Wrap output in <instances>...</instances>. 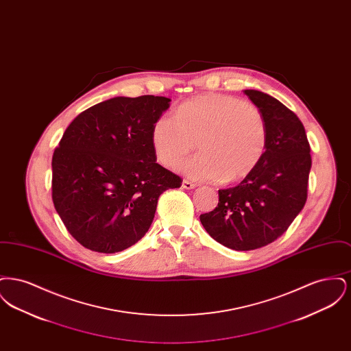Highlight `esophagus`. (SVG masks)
Returning a JSON list of instances; mask_svg holds the SVG:
<instances>
[{
  "instance_id": "esophagus-1",
  "label": "esophagus",
  "mask_w": 351,
  "mask_h": 351,
  "mask_svg": "<svg viewBox=\"0 0 351 351\" xmlns=\"http://www.w3.org/2000/svg\"><path fill=\"white\" fill-rule=\"evenodd\" d=\"M182 186H183L184 189H195V188H196V184L191 183L189 180H185V179H184Z\"/></svg>"
}]
</instances>
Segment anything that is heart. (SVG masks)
<instances>
[{
	"instance_id": "obj_1",
	"label": "heart",
	"mask_w": 351,
	"mask_h": 351,
	"mask_svg": "<svg viewBox=\"0 0 351 351\" xmlns=\"http://www.w3.org/2000/svg\"><path fill=\"white\" fill-rule=\"evenodd\" d=\"M267 123L258 106L221 93L185 101L176 117L163 114L152 126L156 159L173 167L193 147L199 152L179 165L185 176L200 182L237 183L247 178L267 147Z\"/></svg>"
}]
</instances>
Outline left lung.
<instances>
[{"label":"left lung","instance_id":"8db88e82","mask_svg":"<svg viewBox=\"0 0 351 351\" xmlns=\"http://www.w3.org/2000/svg\"><path fill=\"white\" fill-rule=\"evenodd\" d=\"M243 92L266 119V152L237 186L218 191L216 209L200 216L213 239L237 251L263 247L289 228L305 205L312 167L309 142L298 116L267 93Z\"/></svg>","mask_w":351,"mask_h":351}]
</instances>
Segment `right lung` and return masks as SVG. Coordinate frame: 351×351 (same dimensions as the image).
Returning a JSON list of instances; mask_svg holds the SVG:
<instances>
[{"label":"right lung","instance_id":"1","mask_svg":"<svg viewBox=\"0 0 351 351\" xmlns=\"http://www.w3.org/2000/svg\"><path fill=\"white\" fill-rule=\"evenodd\" d=\"M162 96L113 97L75 118L52 156V201L84 247L114 254L149 232L159 196L182 179L156 163L152 126Z\"/></svg>","mask_w":351,"mask_h":351}]
</instances>
